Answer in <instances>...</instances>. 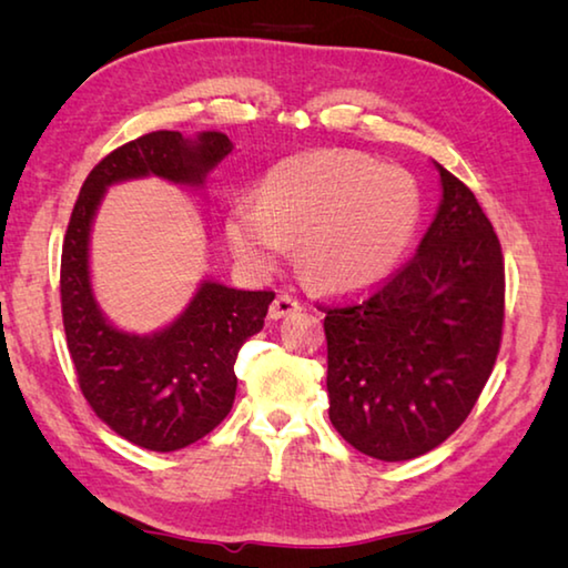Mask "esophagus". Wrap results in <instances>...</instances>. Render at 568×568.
I'll use <instances>...</instances> for the list:
<instances>
[{
  "mask_svg": "<svg viewBox=\"0 0 568 568\" xmlns=\"http://www.w3.org/2000/svg\"><path fill=\"white\" fill-rule=\"evenodd\" d=\"M295 311H301V301H297V297H293V295H287V293H281L271 303V318H275V321L285 318V315H291Z\"/></svg>",
  "mask_w": 568,
  "mask_h": 568,
  "instance_id": "1",
  "label": "esophagus"
}]
</instances>
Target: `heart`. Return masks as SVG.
Listing matches in <instances>:
<instances>
[{
    "label": "heart",
    "instance_id": "1",
    "mask_svg": "<svg viewBox=\"0 0 568 568\" xmlns=\"http://www.w3.org/2000/svg\"><path fill=\"white\" fill-rule=\"evenodd\" d=\"M420 215L418 187L400 168L358 152H305L267 172L261 200L227 213V240L250 271H271L297 237V265L321 291L378 285L406 253Z\"/></svg>",
    "mask_w": 568,
    "mask_h": 568
}]
</instances>
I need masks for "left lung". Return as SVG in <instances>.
<instances>
[{
    "instance_id": "obj_1",
    "label": "left lung",
    "mask_w": 568,
    "mask_h": 568,
    "mask_svg": "<svg viewBox=\"0 0 568 568\" xmlns=\"http://www.w3.org/2000/svg\"><path fill=\"white\" fill-rule=\"evenodd\" d=\"M438 172L444 200L418 253L365 295L318 305L331 423L378 460L444 444L474 410L501 348V243L470 187Z\"/></svg>"
}]
</instances>
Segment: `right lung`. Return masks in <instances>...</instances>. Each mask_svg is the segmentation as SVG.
<instances>
[{
  "label": "right lung",
  "mask_w": 568,
  "mask_h": 568,
  "mask_svg": "<svg viewBox=\"0 0 568 568\" xmlns=\"http://www.w3.org/2000/svg\"><path fill=\"white\" fill-rule=\"evenodd\" d=\"M230 152L233 142L223 132L185 140L180 132L158 130L124 142L90 170L64 233L62 323L82 396L114 434L160 454L195 444L223 423L235 400L240 345L263 328L275 293L203 283L170 328L148 338L114 331L90 287L92 215L112 182L152 172L200 185Z\"/></svg>",
  "instance_id": "right-lung-1"
}]
</instances>
